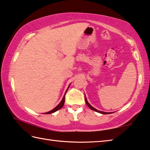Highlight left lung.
Listing matches in <instances>:
<instances>
[{
    "instance_id": "left-lung-1",
    "label": "left lung",
    "mask_w": 150,
    "mask_h": 150,
    "mask_svg": "<svg viewBox=\"0 0 150 150\" xmlns=\"http://www.w3.org/2000/svg\"><path fill=\"white\" fill-rule=\"evenodd\" d=\"M85 101H86V104H87V105L90 107V108L91 109V110H93V111H96V112H99V113H101V114H110L109 112H103V111H99V110H98V109H96V108H94V107H93L91 105L88 103V100H87V98H86V96H85Z\"/></svg>"
}]
</instances>
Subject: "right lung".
<instances>
[{
	"label": "right lung",
	"mask_w": 150,
	"mask_h": 150,
	"mask_svg": "<svg viewBox=\"0 0 150 150\" xmlns=\"http://www.w3.org/2000/svg\"><path fill=\"white\" fill-rule=\"evenodd\" d=\"M70 85L68 86V88H67V91H66L65 93H67V90H68V89L69 88V87H70ZM64 97H65V94H64V97H63V98H62V99L61 100V101L60 102L59 104L58 105H57V107H55L53 109L51 110V111H49V112H45V113H44V114H51V113H53V112L57 111L58 110H59V109H61L62 107H63V105H64V99H65V98H64Z\"/></svg>",
	"instance_id": "1"
}]
</instances>
